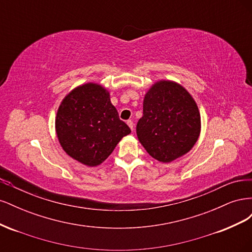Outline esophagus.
<instances>
[{
	"mask_svg": "<svg viewBox=\"0 0 252 252\" xmlns=\"http://www.w3.org/2000/svg\"><path fill=\"white\" fill-rule=\"evenodd\" d=\"M127 124H128V126H129V127H130L131 130H133V125H134V124H133V122H132L131 120H128V121H127Z\"/></svg>",
	"mask_w": 252,
	"mask_h": 252,
	"instance_id": "34e87169",
	"label": "esophagus"
}]
</instances>
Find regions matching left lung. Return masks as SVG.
Wrapping results in <instances>:
<instances>
[{"label": "left lung", "mask_w": 252, "mask_h": 252, "mask_svg": "<svg viewBox=\"0 0 252 252\" xmlns=\"http://www.w3.org/2000/svg\"><path fill=\"white\" fill-rule=\"evenodd\" d=\"M200 131L199 108L184 87L159 81L149 89L136 134L152 158L168 163L184 156L196 143Z\"/></svg>", "instance_id": "8db88e82"}]
</instances>
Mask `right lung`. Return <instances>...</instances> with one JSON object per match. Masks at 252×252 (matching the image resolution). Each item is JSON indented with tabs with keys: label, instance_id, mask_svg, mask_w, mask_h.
<instances>
[{
	"label": "right lung",
	"instance_id": "right-lung-1",
	"mask_svg": "<svg viewBox=\"0 0 252 252\" xmlns=\"http://www.w3.org/2000/svg\"><path fill=\"white\" fill-rule=\"evenodd\" d=\"M56 131L66 154L90 167L104 162L122 138L131 132L120 120L108 91L94 83L65 96L57 113Z\"/></svg>",
	"mask_w": 252,
	"mask_h": 252
}]
</instances>
